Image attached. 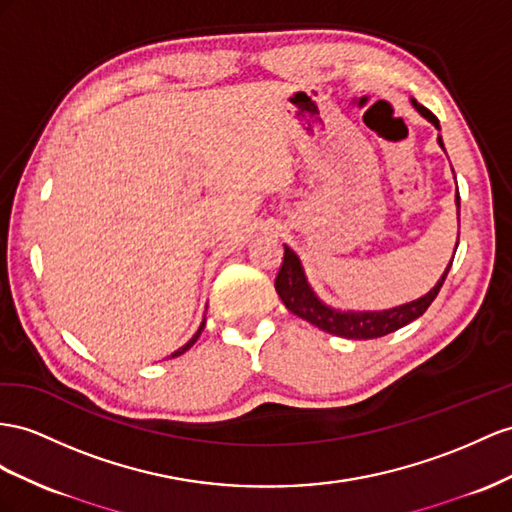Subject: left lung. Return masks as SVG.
Returning a JSON list of instances; mask_svg holds the SVG:
<instances>
[{
    "mask_svg": "<svg viewBox=\"0 0 512 512\" xmlns=\"http://www.w3.org/2000/svg\"><path fill=\"white\" fill-rule=\"evenodd\" d=\"M413 108L428 119L432 125L439 129V119L432 114L428 108L419 106L415 99H411ZM439 147L443 149V140L439 136ZM456 207H461V196H458V188H456ZM458 246V242H456ZM456 253V248H454ZM454 261V257H452ZM452 261L445 268V272L441 274V279L437 281V285L432 287L428 294H424L422 298L411 300V303L393 307V309H385V311H342V309H333L329 305H324L322 300L316 296V292L311 290V285L307 283L305 270L300 266V259L296 257V253L292 248L285 246L283 253V264L279 268L277 279H274V290L281 296L283 305L290 309L294 316L303 318L307 322H311L318 329L337 335V337H346V339H376L389 335L393 331L402 329L409 322L417 320L422 313L430 307L432 300L437 298L441 285L448 277V272L452 268Z\"/></svg>",
    "mask_w": 512,
    "mask_h": 512,
    "instance_id": "8db88e82",
    "label": "left lung"
}]
</instances>
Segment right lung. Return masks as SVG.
Wrapping results in <instances>:
<instances>
[{
	"mask_svg": "<svg viewBox=\"0 0 512 512\" xmlns=\"http://www.w3.org/2000/svg\"><path fill=\"white\" fill-rule=\"evenodd\" d=\"M203 329H205V320H203V322H201V326H199V331H196V333H194V335H192V339H190V342H188V344H186V346H181V348H179V350H175V352H173V355H170V359H175V357H179V355H183V352H186V350H190V348H192V346H194V342H196V339H199V335H201V333H203Z\"/></svg>",
	"mask_w": 512,
	"mask_h": 512,
	"instance_id": "add662e5",
	"label": "right lung"
}]
</instances>
